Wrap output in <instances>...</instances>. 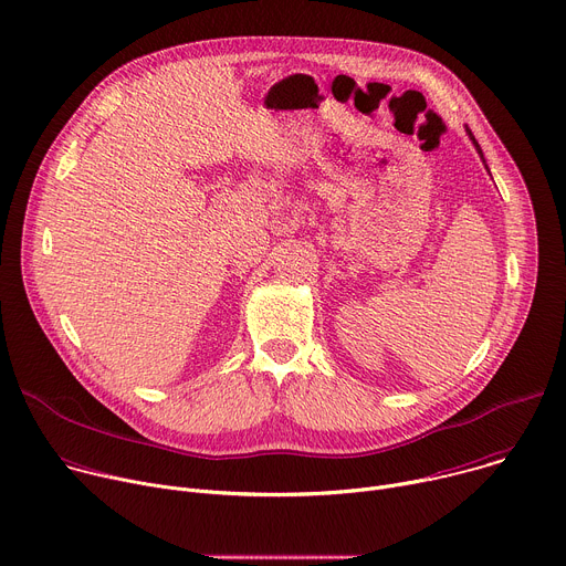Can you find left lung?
Here are the masks:
<instances>
[{
	"mask_svg": "<svg viewBox=\"0 0 566 566\" xmlns=\"http://www.w3.org/2000/svg\"><path fill=\"white\" fill-rule=\"evenodd\" d=\"M468 135H470V139L474 142V146H476V150H479V156H481V160L485 163V158H483V150H481V146H479V142L474 139V135H472V130H470V128H468ZM485 169H488V165H485ZM488 171H490V169H488Z\"/></svg>",
	"mask_w": 566,
	"mask_h": 566,
	"instance_id": "left-lung-1",
	"label": "left lung"
}]
</instances>
